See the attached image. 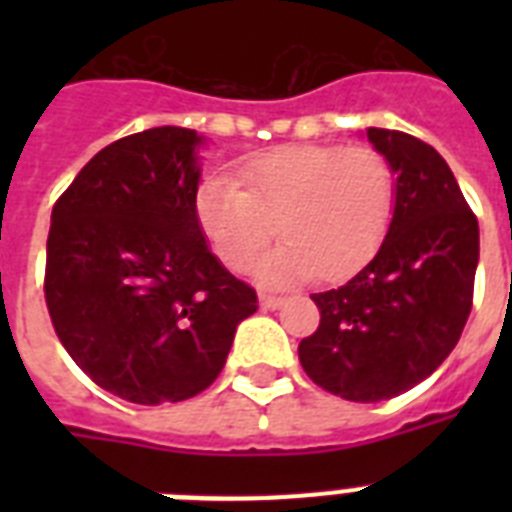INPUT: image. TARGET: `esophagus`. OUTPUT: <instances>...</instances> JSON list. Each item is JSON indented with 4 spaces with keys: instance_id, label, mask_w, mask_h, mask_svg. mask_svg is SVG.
<instances>
[{
    "instance_id": "obj_1",
    "label": "esophagus",
    "mask_w": 512,
    "mask_h": 512,
    "mask_svg": "<svg viewBox=\"0 0 512 512\" xmlns=\"http://www.w3.org/2000/svg\"><path fill=\"white\" fill-rule=\"evenodd\" d=\"M260 305H263L265 311H276V308H281V305H284V297L268 295V292H263V295H260Z\"/></svg>"
}]
</instances>
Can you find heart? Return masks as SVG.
<instances>
[{"label":"heart","instance_id":"b5f03b06","mask_svg":"<svg viewBox=\"0 0 512 512\" xmlns=\"http://www.w3.org/2000/svg\"><path fill=\"white\" fill-rule=\"evenodd\" d=\"M239 182L201 180L193 212L233 271L249 268L279 225L284 241L255 265L257 279L276 287L316 271L321 279L358 271L385 241L396 209L393 164L369 146L276 148L241 164Z\"/></svg>","mask_w":512,"mask_h":512}]
</instances>
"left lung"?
Listing matches in <instances>:
<instances>
[{"mask_svg": "<svg viewBox=\"0 0 512 512\" xmlns=\"http://www.w3.org/2000/svg\"><path fill=\"white\" fill-rule=\"evenodd\" d=\"M366 140L396 172L388 236L353 279L313 295L321 324L297 348L316 385L358 404L401 396L444 364L478 268V220L436 148L380 127Z\"/></svg>", "mask_w": 512, "mask_h": 512, "instance_id": "8db88e82", "label": "left lung"}]
</instances>
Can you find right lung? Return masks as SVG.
I'll use <instances>...</instances> for the list:
<instances>
[{
    "label": "right lung",
    "instance_id": "add662e5",
    "mask_svg": "<svg viewBox=\"0 0 512 512\" xmlns=\"http://www.w3.org/2000/svg\"><path fill=\"white\" fill-rule=\"evenodd\" d=\"M207 138L154 127L106 146L52 207L44 297L63 348L132 404L209 388L255 289L225 271L193 196Z\"/></svg>",
    "mask_w": 512,
    "mask_h": 512
}]
</instances>
